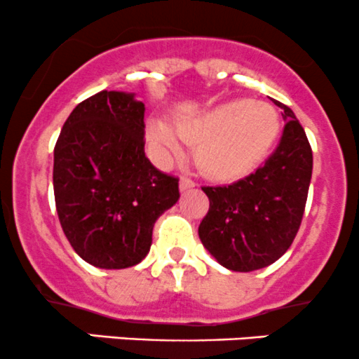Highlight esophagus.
Listing matches in <instances>:
<instances>
[{"label": "esophagus", "mask_w": 359, "mask_h": 359, "mask_svg": "<svg viewBox=\"0 0 359 359\" xmlns=\"http://www.w3.org/2000/svg\"><path fill=\"white\" fill-rule=\"evenodd\" d=\"M179 186H180V191H189V189H192L196 186V182L192 179H189V177H180V182H179Z\"/></svg>", "instance_id": "obj_1"}]
</instances>
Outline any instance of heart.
I'll use <instances>...</instances> for the list:
<instances>
[{"label": "heart", "instance_id": "heart-1", "mask_svg": "<svg viewBox=\"0 0 359 359\" xmlns=\"http://www.w3.org/2000/svg\"><path fill=\"white\" fill-rule=\"evenodd\" d=\"M281 122L273 105L233 98L179 121L177 131L163 121H151L147 140L160 160L182 153V140L198 144L196 160L208 177L237 180L249 175L267 158L278 141Z\"/></svg>", "mask_w": 359, "mask_h": 359}]
</instances>
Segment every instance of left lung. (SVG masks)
<instances>
[{
  "instance_id": "1",
  "label": "left lung",
  "mask_w": 359,
  "mask_h": 359,
  "mask_svg": "<svg viewBox=\"0 0 359 359\" xmlns=\"http://www.w3.org/2000/svg\"><path fill=\"white\" fill-rule=\"evenodd\" d=\"M286 121L281 141L262 167L231 186L203 187L210 211L199 238L223 267L250 273L278 261L302 224L313 156L293 110L274 100Z\"/></svg>"
}]
</instances>
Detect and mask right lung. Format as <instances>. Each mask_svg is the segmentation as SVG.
<instances>
[{"instance_id":"1","label":"right lung","mask_w":359,"mask_h":359,"mask_svg":"<svg viewBox=\"0 0 359 359\" xmlns=\"http://www.w3.org/2000/svg\"><path fill=\"white\" fill-rule=\"evenodd\" d=\"M53 182L66 238L100 269L143 261L155 222L180 198L179 179L144 155V104L114 90L69 114L54 147Z\"/></svg>"}]
</instances>
